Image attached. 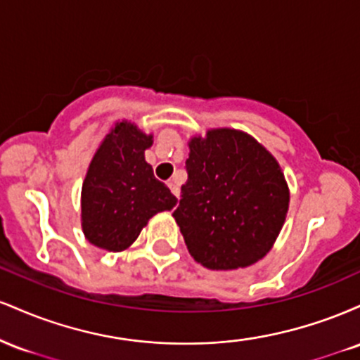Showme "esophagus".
<instances>
[{
	"label": "esophagus",
	"instance_id": "1",
	"mask_svg": "<svg viewBox=\"0 0 360 360\" xmlns=\"http://www.w3.org/2000/svg\"><path fill=\"white\" fill-rule=\"evenodd\" d=\"M167 186H169V189H171V191H172V194H174L177 200H179L181 191H179V184H177V181H176V179H171V181H169V183H167Z\"/></svg>",
	"mask_w": 360,
	"mask_h": 360
}]
</instances>
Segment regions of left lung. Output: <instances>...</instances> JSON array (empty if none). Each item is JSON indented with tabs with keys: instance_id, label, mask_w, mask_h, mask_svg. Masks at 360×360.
Masks as SVG:
<instances>
[{
	"instance_id": "1",
	"label": "left lung",
	"mask_w": 360,
	"mask_h": 360,
	"mask_svg": "<svg viewBox=\"0 0 360 360\" xmlns=\"http://www.w3.org/2000/svg\"><path fill=\"white\" fill-rule=\"evenodd\" d=\"M188 146V181L172 217L189 254L213 271L252 266L286 221L283 169L262 143L235 128H212Z\"/></svg>"
}]
</instances>
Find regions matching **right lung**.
<instances>
[{"label": "right lung", "mask_w": 360, "mask_h": 360, "mask_svg": "<svg viewBox=\"0 0 360 360\" xmlns=\"http://www.w3.org/2000/svg\"><path fill=\"white\" fill-rule=\"evenodd\" d=\"M152 143L154 135L128 120H118L101 140L81 189V226L89 243L125 250L154 214L176 206L177 198L146 160Z\"/></svg>", "instance_id": "right-lung-1"}]
</instances>
